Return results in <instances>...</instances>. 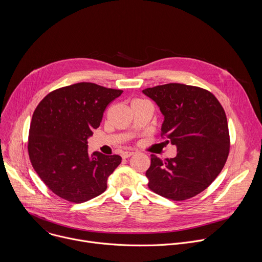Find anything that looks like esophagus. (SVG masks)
<instances>
[{"label": "esophagus", "mask_w": 262, "mask_h": 262, "mask_svg": "<svg viewBox=\"0 0 262 262\" xmlns=\"http://www.w3.org/2000/svg\"><path fill=\"white\" fill-rule=\"evenodd\" d=\"M133 155H134V152H132V151H124V152H122L121 157H122L123 159H128V158L132 157Z\"/></svg>", "instance_id": "esophagus-1"}]
</instances>
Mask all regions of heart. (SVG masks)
Returning <instances> with one entry per match:
<instances>
[{
    "label": "heart",
    "mask_w": 262,
    "mask_h": 262,
    "mask_svg": "<svg viewBox=\"0 0 262 262\" xmlns=\"http://www.w3.org/2000/svg\"><path fill=\"white\" fill-rule=\"evenodd\" d=\"M139 101H143V99H139V98H136L132 101V103H135V102H139Z\"/></svg>",
    "instance_id": "obj_1"
}]
</instances>
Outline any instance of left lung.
Here are the masks:
<instances>
[{"instance_id": "obj_1", "label": "left lung", "mask_w": 262, "mask_h": 262, "mask_svg": "<svg viewBox=\"0 0 262 262\" xmlns=\"http://www.w3.org/2000/svg\"><path fill=\"white\" fill-rule=\"evenodd\" d=\"M143 93L165 116L161 136L177 148L173 159L151 155L146 171L148 188L174 201L200 194L220 174L229 155L225 111L211 92L196 86L170 83Z\"/></svg>"}]
</instances>
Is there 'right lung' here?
<instances>
[{
	"mask_svg": "<svg viewBox=\"0 0 262 262\" xmlns=\"http://www.w3.org/2000/svg\"><path fill=\"white\" fill-rule=\"evenodd\" d=\"M123 91L78 83L49 93L32 117L28 151L36 173L60 198L86 202L106 190L107 177L121 157L88 154V138L107 104Z\"/></svg>",
	"mask_w": 262,
	"mask_h": 262,
	"instance_id": "right-lung-1",
	"label": "right lung"
}]
</instances>
